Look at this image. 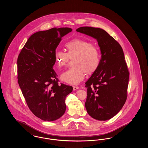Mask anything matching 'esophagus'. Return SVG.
<instances>
[{"mask_svg": "<svg viewBox=\"0 0 148 148\" xmlns=\"http://www.w3.org/2000/svg\"><path fill=\"white\" fill-rule=\"evenodd\" d=\"M73 90H77V89H79V86H75V85L73 86Z\"/></svg>", "mask_w": 148, "mask_h": 148, "instance_id": "34e87169", "label": "esophagus"}]
</instances>
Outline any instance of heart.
Returning <instances> with one entry per match:
<instances>
[{
    "label": "heart",
    "instance_id": "1",
    "mask_svg": "<svg viewBox=\"0 0 148 148\" xmlns=\"http://www.w3.org/2000/svg\"><path fill=\"white\" fill-rule=\"evenodd\" d=\"M66 53L62 50L54 52L56 66L61 68L73 59V65L61 75V79L69 84H79L84 79L86 73L92 74L98 69L101 63L100 51L92 42L74 39L65 44Z\"/></svg>",
    "mask_w": 148,
    "mask_h": 148
}]
</instances>
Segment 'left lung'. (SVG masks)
Masks as SVG:
<instances>
[{"mask_svg": "<svg viewBox=\"0 0 148 148\" xmlns=\"http://www.w3.org/2000/svg\"><path fill=\"white\" fill-rule=\"evenodd\" d=\"M77 31L96 39L101 53L98 69L85 83L86 111L95 119H110L121 110L127 96L129 71L123 50L102 29L83 27Z\"/></svg>", "mask_w": 148, "mask_h": 148, "instance_id": "left-lung-1", "label": "left lung"}]
</instances>
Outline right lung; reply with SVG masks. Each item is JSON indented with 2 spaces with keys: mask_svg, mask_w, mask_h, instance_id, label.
<instances>
[{
  "mask_svg": "<svg viewBox=\"0 0 148 148\" xmlns=\"http://www.w3.org/2000/svg\"><path fill=\"white\" fill-rule=\"evenodd\" d=\"M69 28H53L31 35L17 60L18 82L30 111L38 118L51 121L66 109L65 98L71 86L59 84L53 69L54 52Z\"/></svg>",
  "mask_w": 148,
  "mask_h": 148,
  "instance_id": "add662e5",
  "label": "right lung"
}]
</instances>
